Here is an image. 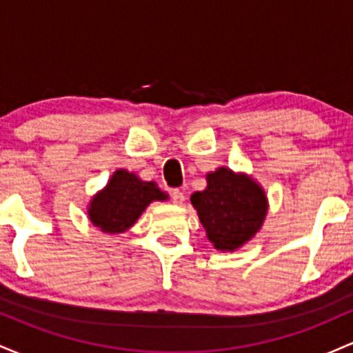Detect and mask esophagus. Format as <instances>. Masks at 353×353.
Instances as JSON below:
<instances>
[{
    "mask_svg": "<svg viewBox=\"0 0 353 353\" xmlns=\"http://www.w3.org/2000/svg\"><path fill=\"white\" fill-rule=\"evenodd\" d=\"M171 197H172V202H174V204H177V205H181L182 202L185 201L184 192H182V190H179V189H172Z\"/></svg>",
    "mask_w": 353,
    "mask_h": 353,
    "instance_id": "34e87169",
    "label": "esophagus"
}]
</instances>
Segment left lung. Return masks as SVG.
I'll return each mask as SVG.
<instances>
[{
	"instance_id": "obj_1",
	"label": "left lung",
	"mask_w": 353,
	"mask_h": 353,
	"mask_svg": "<svg viewBox=\"0 0 353 353\" xmlns=\"http://www.w3.org/2000/svg\"><path fill=\"white\" fill-rule=\"evenodd\" d=\"M196 208L208 239L217 250L234 252L262 228L267 214L264 189L247 174L219 168L208 174V188L194 192Z\"/></svg>"
}]
</instances>
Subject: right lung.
Here are the masks:
<instances>
[{
    "label": "right lung",
    "mask_w": 353,
    "mask_h": 353,
    "mask_svg": "<svg viewBox=\"0 0 353 353\" xmlns=\"http://www.w3.org/2000/svg\"><path fill=\"white\" fill-rule=\"evenodd\" d=\"M168 199L156 182L141 181L134 172L117 169L106 188L89 202L88 216L103 232L121 234L139 219L152 201Z\"/></svg>",
    "instance_id": "1"
}]
</instances>
